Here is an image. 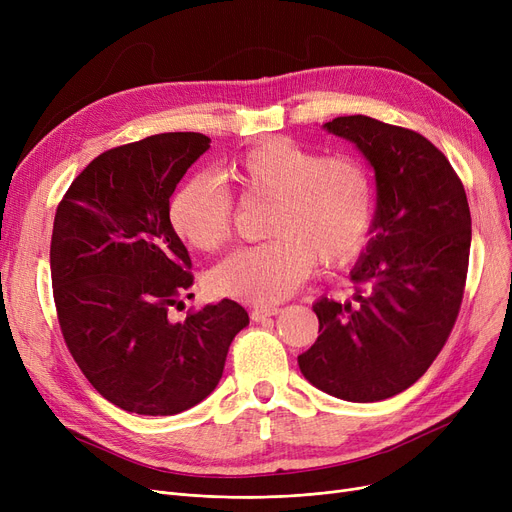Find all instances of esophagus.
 Segmentation results:
<instances>
[{"mask_svg": "<svg viewBox=\"0 0 512 512\" xmlns=\"http://www.w3.org/2000/svg\"><path fill=\"white\" fill-rule=\"evenodd\" d=\"M280 311H282L280 307H261V309H253V311H251V319H253V321H265V319H270V317L278 315Z\"/></svg>", "mask_w": 512, "mask_h": 512, "instance_id": "1", "label": "esophagus"}]
</instances>
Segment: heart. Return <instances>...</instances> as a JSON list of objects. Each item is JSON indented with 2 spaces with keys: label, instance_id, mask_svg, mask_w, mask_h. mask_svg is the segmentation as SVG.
Instances as JSON below:
<instances>
[{
  "label": "heart",
  "instance_id": "b5f03b06",
  "mask_svg": "<svg viewBox=\"0 0 512 512\" xmlns=\"http://www.w3.org/2000/svg\"><path fill=\"white\" fill-rule=\"evenodd\" d=\"M222 176L242 197H270L265 232L274 236L238 249L209 272L224 297L274 305L299 290L317 259L340 263L359 253L375 211L367 166L353 155H326L284 137L267 139L228 159ZM174 232L203 253L232 234L234 201L213 174L184 178L170 199Z\"/></svg>",
  "mask_w": 512,
  "mask_h": 512
}]
</instances>
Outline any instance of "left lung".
I'll return each mask as SVG.
<instances>
[{
  "mask_svg": "<svg viewBox=\"0 0 512 512\" xmlns=\"http://www.w3.org/2000/svg\"><path fill=\"white\" fill-rule=\"evenodd\" d=\"M324 128L365 155L378 209L351 270L353 299L313 305L321 334L299 367L336 398L375 402L413 386L446 344L465 292L471 213L461 178L419 132L369 116Z\"/></svg>",
  "mask_w": 512,
  "mask_h": 512,
  "instance_id": "obj_1",
  "label": "left lung"
}]
</instances>
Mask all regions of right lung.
<instances>
[{"label":"right lung","mask_w":512,"mask_h":512,"mask_svg":"<svg viewBox=\"0 0 512 512\" xmlns=\"http://www.w3.org/2000/svg\"><path fill=\"white\" fill-rule=\"evenodd\" d=\"M209 143L164 132L105 151L74 178L53 220L51 286L66 346L91 386L128 413L195 407L249 326L230 299L172 317L193 274L170 197Z\"/></svg>","instance_id":"add662e5"}]
</instances>
